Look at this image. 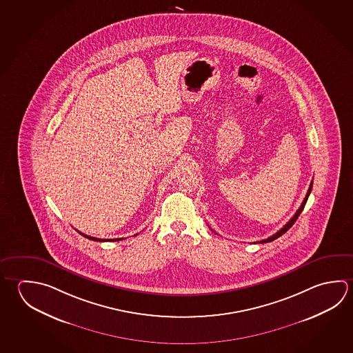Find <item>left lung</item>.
Here are the masks:
<instances>
[{
	"mask_svg": "<svg viewBox=\"0 0 353 353\" xmlns=\"http://www.w3.org/2000/svg\"><path fill=\"white\" fill-rule=\"evenodd\" d=\"M311 190H312V182L310 183L309 191H307V193H306V196H305V198H303V203H301V205H300V208H299V210H296V213L294 214V216L291 218L290 221L286 223L284 227L280 229L279 232H276L275 234H272V236H269L268 239H263V241H258V243H269V241H275L276 238H279V236H281V235L284 234L285 232H288V230H289V229H290L291 227H292V224L296 222V219L297 218H299V216L301 214V212H303V207H305V204H306V202H307V198H309L310 193H311Z\"/></svg>",
	"mask_w": 353,
	"mask_h": 353,
	"instance_id": "obj_1",
	"label": "left lung"
}]
</instances>
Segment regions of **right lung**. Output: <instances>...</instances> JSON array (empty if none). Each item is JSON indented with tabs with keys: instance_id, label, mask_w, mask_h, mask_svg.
Masks as SVG:
<instances>
[{
	"instance_id": "right-lung-1",
	"label": "right lung",
	"mask_w": 353,
	"mask_h": 353,
	"mask_svg": "<svg viewBox=\"0 0 353 353\" xmlns=\"http://www.w3.org/2000/svg\"><path fill=\"white\" fill-rule=\"evenodd\" d=\"M81 233V232H79ZM83 236H85V238H88V239H90V241H121L123 238H118V239H99V238H94V236H89V235L84 234V233H81Z\"/></svg>"
}]
</instances>
